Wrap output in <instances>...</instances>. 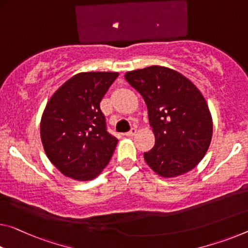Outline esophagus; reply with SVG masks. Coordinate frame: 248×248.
Returning a JSON list of instances; mask_svg holds the SVG:
<instances>
[{
	"mask_svg": "<svg viewBox=\"0 0 248 248\" xmlns=\"http://www.w3.org/2000/svg\"><path fill=\"white\" fill-rule=\"evenodd\" d=\"M136 132H137V129L136 128H131V130L128 131V132H125L124 135L127 136V137H133V136L136 135Z\"/></svg>",
	"mask_w": 248,
	"mask_h": 248,
	"instance_id": "34e87169",
	"label": "esophagus"
}]
</instances>
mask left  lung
I'll use <instances>...</instances> for the list:
<instances>
[{"instance_id":"1","label":"left lung","mask_w":248,"mask_h":248,"mask_svg":"<svg viewBox=\"0 0 248 248\" xmlns=\"http://www.w3.org/2000/svg\"><path fill=\"white\" fill-rule=\"evenodd\" d=\"M124 78L147 104L155 143L144 152L145 162L156 174L174 178L198 166L210 147L212 116L193 82L163 66L125 73Z\"/></svg>"}]
</instances>
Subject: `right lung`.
Segmentation results:
<instances>
[{"instance_id":"obj_1","label":"right lung","mask_w":248,"mask_h":248,"mask_svg":"<svg viewBox=\"0 0 248 248\" xmlns=\"http://www.w3.org/2000/svg\"><path fill=\"white\" fill-rule=\"evenodd\" d=\"M118 73L75 75L47 103L41 139L47 158L65 176L89 181L104 170L118 140L107 131L100 101Z\"/></svg>"}]
</instances>
